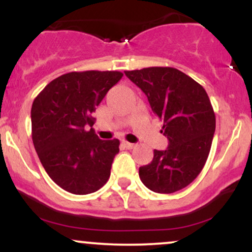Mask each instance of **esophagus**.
<instances>
[{
  "mask_svg": "<svg viewBox=\"0 0 252 252\" xmlns=\"http://www.w3.org/2000/svg\"><path fill=\"white\" fill-rule=\"evenodd\" d=\"M123 146L126 147V149H134L136 147V144L135 143H130V142H128V141H123Z\"/></svg>",
  "mask_w": 252,
  "mask_h": 252,
  "instance_id": "1",
  "label": "esophagus"
}]
</instances>
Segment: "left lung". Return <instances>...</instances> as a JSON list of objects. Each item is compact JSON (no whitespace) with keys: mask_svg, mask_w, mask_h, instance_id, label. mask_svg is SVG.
Listing matches in <instances>:
<instances>
[{"mask_svg":"<svg viewBox=\"0 0 252 252\" xmlns=\"http://www.w3.org/2000/svg\"><path fill=\"white\" fill-rule=\"evenodd\" d=\"M124 72L146 94L169 141L168 148L155 149L152 162L140 167L141 181L163 194L185 189L204 168L216 130V115L206 91L174 67Z\"/></svg>","mask_w":252,"mask_h":252,"instance_id":"8db88e82","label":"left lung"}]
</instances>
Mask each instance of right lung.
<instances>
[{
	"instance_id": "right-lung-1",
	"label": "right lung",
	"mask_w": 252,
	"mask_h": 252,
	"mask_svg": "<svg viewBox=\"0 0 252 252\" xmlns=\"http://www.w3.org/2000/svg\"><path fill=\"white\" fill-rule=\"evenodd\" d=\"M120 71L70 72L56 78L32 105V138L40 162L58 186L73 194L102 189L110 178L117 138L103 141L92 112L121 80Z\"/></svg>"
}]
</instances>
